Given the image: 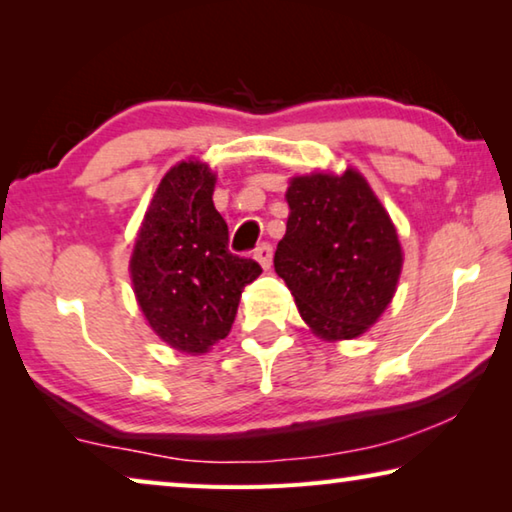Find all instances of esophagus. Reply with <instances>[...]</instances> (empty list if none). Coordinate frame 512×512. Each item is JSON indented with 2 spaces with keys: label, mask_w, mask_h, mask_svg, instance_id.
I'll return each mask as SVG.
<instances>
[{
  "label": "esophagus",
  "mask_w": 512,
  "mask_h": 512,
  "mask_svg": "<svg viewBox=\"0 0 512 512\" xmlns=\"http://www.w3.org/2000/svg\"><path fill=\"white\" fill-rule=\"evenodd\" d=\"M253 257L257 259L259 264H262V268L266 271V268H271V262H273V246L271 244H259L257 248H255V253H253Z\"/></svg>",
  "instance_id": "esophagus-1"
}]
</instances>
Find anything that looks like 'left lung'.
I'll return each instance as SVG.
<instances>
[{"instance_id":"obj_1","label":"left lung","mask_w":512,"mask_h":512,"mask_svg":"<svg viewBox=\"0 0 512 512\" xmlns=\"http://www.w3.org/2000/svg\"><path fill=\"white\" fill-rule=\"evenodd\" d=\"M275 273L323 339H354L391 302L402 271L397 232L361 173L300 176L287 192Z\"/></svg>"}]
</instances>
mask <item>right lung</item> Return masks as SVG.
I'll return each mask as SVG.
<instances>
[{
	"label": "right lung",
	"instance_id": "obj_1",
	"mask_svg": "<svg viewBox=\"0 0 512 512\" xmlns=\"http://www.w3.org/2000/svg\"><path fill=\"white\" fill-rule=\"evenodd\" d=\"M214 173L201 162L167 171L131 259L135 296L162 341L207 352L235 323L241 291L262 273L228 250V223L212 203Z\"/></svg>",
	"mask_w": 512,
	"mask_h": 512
}]
</instances>
